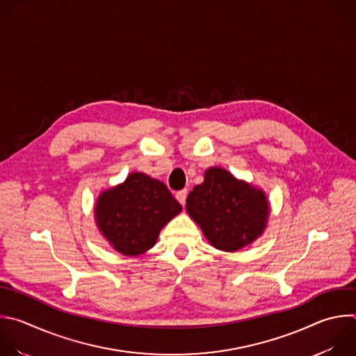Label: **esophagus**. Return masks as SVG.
<instances>
[{"instance_id":"34e87169","label":"esophagus","mask_w":356,"mask_h":356,"mask_svg":"<svg viewBox=\"0 0 356 356\" xmlns=\"http://www.w3.org/2000/svg\"><path fill=\"white\" fill-rule=\"evenodd\" d=\"M187 190L184 188V190H180V191H177L176 193V198H177V201L184 207V204H186V198H187Z\"/></svg>"}]
</instances>
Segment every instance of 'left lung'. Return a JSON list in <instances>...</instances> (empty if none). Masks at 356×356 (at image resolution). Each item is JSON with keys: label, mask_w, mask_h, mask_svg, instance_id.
<instances>
[{"label": "left lung", "mask_w": 356, "mask_h": 356, "mask_svg": "<svg viewBox=\"0 0 356 356\" xmlns=\"http://www.w3.org/2000/svg\"><path fill=\"white\" fill-rule=\"evenodd\" d=\"M186 208L209 243L225 252L239 250L257 239L270 212L261 190L220 168L205 172L204 181L187 195Z\"/></svg>", "instance_id": "8db88e82"}]
</instances>
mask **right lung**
Here are the masks:
<instances>
[{
  "label": "right lung",
  "instance_id": "obj_1",
  "mask_svg": "<svg viewBox=\"0 0 356 356\" xmlns=\"http://www.w3.org/2000/svg\"><path fill=\"white\" fill-rule=\"evenodd\" d=\"M180 211L181 205L162 181L131 173L123 184L99 197L95 216L117 252L138 256L156 243L161 229Z\"/></svg>",
  "mask_w": 356,
  "mask_h": 356
}]
</instances>
